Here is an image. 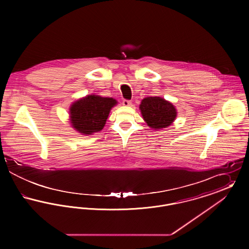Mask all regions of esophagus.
Masks as SVG:
<instances>
[{
    "label": "esophagus",
    "instance_id": "obj_1",
    "mask_svg": "<svg viewBox=\"0 0 249 249\" xmlns=\"http://www.w3.org/2000/svg\"><path fill=\"white\" fill-rule=\"evenodd\" d=\"M122 104H123V106H124V107H130V105H131V102H130V100H126V99H124V100H123V102H122Z\"/></svg>",
    "mask_w": 249,
    "mask_h": 249
}]
</instances>
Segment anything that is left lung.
<instances>
[{"label":"left lung","mask_w":249,"mask_h":249,"mask_svg":"<svg viewBox=\"0 0 249 249\" xmlns=\"http://www.w3.org/2000/svg\"><path fill=\"white\" fill-rule=\"evenodd\" d=\"M140 110L144 121L153 129L167 128L177 117L175 107L160 97L144 98Z\"/></svg>","instance_id":"8db88e82"}]
</instances>
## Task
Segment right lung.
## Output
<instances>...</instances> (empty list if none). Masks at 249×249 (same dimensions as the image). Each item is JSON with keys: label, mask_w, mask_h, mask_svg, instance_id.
Here are the masks:
<instances>
[{"label": "right lung", "mask_w": 249, "mask_h": 249, "mask_svg": "<svg viewBox=\"0 0 249 249\" xmlns=\"http://www.w3.org/2000/svg\"><path fill=\"white\" fill-rule=\"evenodd\" d=\"M117 105L113 98L89 95L72 104L70 117L72 127L80 133L91 134L103 130L111 108Z\"/></svg>", "instance_id": "1"}]
</instances>
